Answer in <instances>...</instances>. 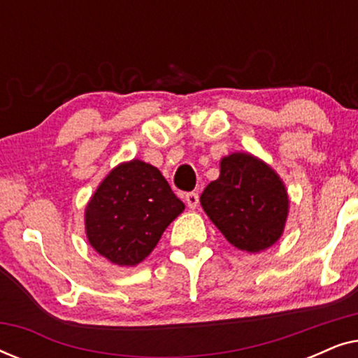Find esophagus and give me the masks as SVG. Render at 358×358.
Wrapping results in <instances>:
<instances>
[{"label":"esophagus","instance_id":"34e87169","mask_svg":"<svg viewBox=\"0 0 358 358\" xmlns=\"http://www.w3.org/2000/svg\"><path fill=\"white\" fill-rule=\"evenodd\" d=\"M185 203H187V207L189 208H195L199 205V194L197 192H189V194H185Z\"/></svg>","mask_w":358,"mask_h":358}]
</instances>
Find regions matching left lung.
Instances as JSON below:
<instances>
[{
  "instance_id": "obj_1",
  "label": "left lung",
  "mask_w": 358,
  "mask_h": 358,
  "mask_svg": "<svg viewBox=\"0 0 358 358\" xmlns=\"http://www.w3.org/2000/svg\"><path fill=\"white\" fill-rule=\"evenodd\" d=\"M200 203L223 236L248 252L275 244L288 217L282 179L249 153H231L220 161V178L205 187Z\"/></svg>"
}]
</instances>
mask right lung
I'll use <instances>...</instances> for the list:
<instances>
[{
	"mask_svg": "<svg viewBox=\"0 0 358 358\" xmlns=\"http://www.w3.org/2000/svg\"><path fill=\"white\" fill-rule=\"evenodd\" d=\"M184 208L158 168L131 159L112 169L87 202V241L115 266L134 267Z\"/></svg>",
	"mask_w": 358,
	"mask_h": 358,
	"instance_id": "obj_1",
	"label": "right lung"
}]
</instances>
